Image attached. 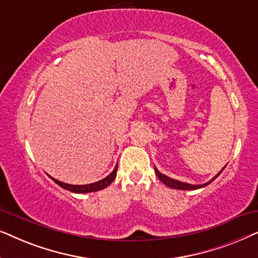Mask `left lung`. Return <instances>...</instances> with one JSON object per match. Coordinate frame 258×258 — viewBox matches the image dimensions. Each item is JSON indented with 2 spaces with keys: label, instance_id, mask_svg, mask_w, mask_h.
<instances>
[{
  "label": "left lung",
  "instance_id": "obj_1",
  "mask_svg": "<svg viewBox=\"0 0 258 258\" xmlns=\"http://www.w3.org/2000/svg\"><path fill=\"white\" fill-rule=\"evenodd\" d=\"M224 170V168L222 169V170L218 172V174L215 176V177L213 179H210L209 182L204 183V184H199V185H195V184H189V183H184V182H181V181H177V179H174V178H170L168 177V176H165L163 174H161L160 171L157 170L156 167H155V172H156L157 177L161 179L162 183H164L165 185L169 186V188H172V189H178V190H196V189H200V188H203V186H206L209 184V183H211L214 181L215 178L218 177V175L221 174L222 171Z\"/></svg>",
  "mask_w": 258,
  "mask_h": 258
}]
</instances>
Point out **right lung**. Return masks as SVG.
Returning <instances> with one entry per match:
<instances>
[{
	"label": "right lung",
	"mask_w": 258,
	"mask_h": 258,
	"mask_svg": "<svg viewBox=\"0 0 258 258\" xmlns=\"http://www.w3.org/2000/svg\"><path fill=\"white\" fill-rule=\"evenodd\" d=\"M116 172H117V167H115L114 170H112L111 174H109L107 177L101 179V181H97L95 183H90V184H83V185H74V184H68V183H63L58 179H55L51 176H49L52 181H54L56 184H58L59 186H62L63 189L69 190L72 192H77V194H86V192H94V191H98V190H102L110 184V183L114 181L116 177Z\"/></svg>",
	"instance_id": "add662e5"
}]
</instances>
